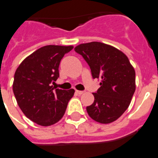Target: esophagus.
<instances>
[{
    "mask_svg": "<svg viewBox=\"0 0 158 158\" xmlns=\"http://www.w3.org/2000/svg\"><path fill=\"white\" fill-rule=\"evenodd\" d=\"M76 93L78 94V95H82L84 91H82V90H76Z\"/></svg>",
    "mask_w": 158,
    "mask_h": 158,
    "instance_id": "esophagus-1",
    "label": "esophagus"
}]
</instances>
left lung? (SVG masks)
Listing matches in <instances>:
<instances>
[{"label":"left lung","instance_id":"left-lung-1","mask_svg":"<svg viewBox=\"0 0 158 158\" xmlns=\"http://www.w3.org/2000/svg\"><path fill=\"white\" fill-rule=\"evenodd\" d=\"M74 49L89 64L93 78L101 81L93 93L94 102L86 107L88 114L101 123L115 121L128 109L135 91L134 67L122 51L104 43L81 44Z\"/></svg>","mask_w":158,"mask_h":158}]
</instances>
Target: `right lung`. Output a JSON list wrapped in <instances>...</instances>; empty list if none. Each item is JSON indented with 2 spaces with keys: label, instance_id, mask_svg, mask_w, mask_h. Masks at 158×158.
I'll return each mask as SVG.
<instances>
[{
  "label": "right lung",
  "instance_id": "right-lung-1",
  "mask_svg": "<svg viewBox=\"0 0 158 158\" xmlns=\"http://www.w3.org/2000/svg\"><path fill=\"white\" fill-rule=\"evenodd\" d=\"M73 45H47L25 57L17 68L13 92L27 118L39 125L50 126L63 117L75 90H54L52 83L59 77L60 61Z\"/></svg>",
  "mask_w": 158,
  "mask_h": 158
}]
</instances>
